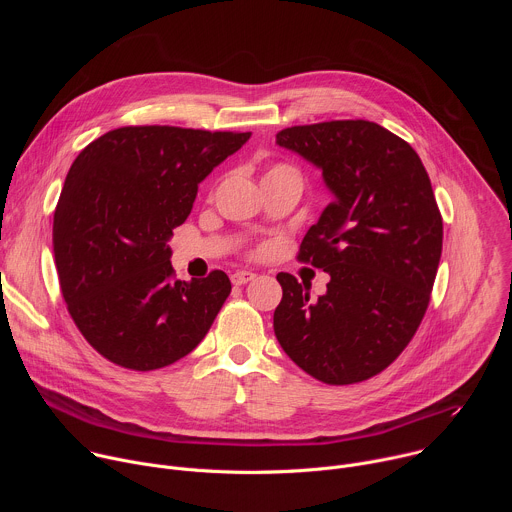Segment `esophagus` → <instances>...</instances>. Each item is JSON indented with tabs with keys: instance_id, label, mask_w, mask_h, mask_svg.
Listing matches in <instances>:
<instances>
[{
	"instance_id": "obj_1",
	"label": "esophagus",
	"mask_w": 512,
	"mask_h": 512,
	"mask_svg": "<svg viewBox=\"0 0 512 512\" xmlns=\"http://www.w3.org/2000/svg\"><path fill=\"white\" fill-rule=\"evenodd\" d=\"M253 279H255V273H251V271H235V273L231 275L233 285H245V283H249V281H253Z\"/></svg>"
}]
</instances>
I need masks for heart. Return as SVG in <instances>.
<instances>
[{
    "label": "heart",
    "mask_w": 512,
    "mask_h": 512,
    "mask_svg": "<svg viewBox=\"0 0 512 512\" xmlns=\"http://www.w3.org/2000/svg\"><path fill=\"white\" fill-rule=\"evenodd\" d=\"M267 174H294V176H298L294 170L287 168V166H275V168H271Z\"/></svg>",
    "instance_id": "obj_1"
}]
</instances>
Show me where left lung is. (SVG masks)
I'll use <instances>...</instances> for the list:
<instances>
[{
    "mask_svg": "<svg viewBox=\"0 0 512 512\" xmlns=\"http://www.w3.org/2000/svg\"><path fill=\"white\" fill-rule=\"evenodd\" d=\"M275 143L316 166L334 196L298 255L330 275L326 294L310 300L279 273L275 336L322 383L367 381L403 352L429 304L444 239L429 176L407 141L364 119L287 127Z\"/></svg>",
    "mask_w": 512,
    "mask_h": 512,
    "instance_id": "8db88e82",
    "label": "left lung"
}]
</instances>
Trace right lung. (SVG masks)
Segmentation results:
<instances>
[{
  "label": "right lung",
  "instance_id": "add662e5",
  "mask_svg": "<svg viewBox=\"0 0 512 512\" xmlns=\"http://www.w3.org/2000/svg\"><path fill=\"white\" fill-rule=\"evenodd\" d=\"M251 133L168 125L113 129L72 162L52 245L66 308L119 367L156 371L192 352L231 294L225 271L174 279L168 241L198 184Z\"/></svg>",
  "mask_w": 512,
  "mask_h": 512
}]
</instances>
